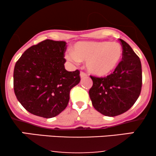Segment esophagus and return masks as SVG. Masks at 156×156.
I'll return each mask as SVG.
<instances>
[{
  "instance_id": "1",
  "label": "esophagus",
  "mask_w": 156,
  "mask_h": 156,
  "mask_svg": "<svg viewBox=\"0 0 156 156\" xmlns=\"http://www.w3.org/2000/svg\"><path fill=\"white\" fill-rule=\"evenodd\" d=\"M80 78H85V77H87V75L86 74V73H84V72H80Z\"/></svg>"
}]
</instances>
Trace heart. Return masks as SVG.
Here are the masks:
<instances>
[{
    "label": "heart",
    "instance_id": "1",
    "mask_svg": "<svg viewBox=\"0 0 156 156\" xmlns=\"http://www.w3.org/2000/svg\"><path fill=\"white\" fill-rule=\"evenodd\" d=\"M122 49L117 42H79L73 47V53H68V60L79 63L87 62L89 73L95 76H108L120 62Z\"/></svg>",
    "mask_w": 156,
    "mask_h": 156
}]
</instances>
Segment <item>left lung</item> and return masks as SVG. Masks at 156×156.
Returning a JSON list of instances; mask_svg holds the SVG:
<instances>
[{"instance_id":"left-lung-1","label":"left lung","mask_w":156,"mask_h":156,"mask_svg":"<svg viewBox=\"0 0 156 156\" xmlns=\"http://www.w3.org/2000/svg\"><path fill=\"white\" fill-rule=\"evenodd\" d=\"M122 58L112 74L104 78L90 76L89 89L92 105L98 112L115 117L131 108L137 101L142 86L141 61L131 47L119 39Z\"/></svg>"}]
</instances>
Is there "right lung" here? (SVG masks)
Wrapping results in <instances>:
<instances>
[{
    "instance_id": "obj_1",
    "label": "right lung",
    "mask_w": 156,
    "mask_h": 156,
    "mask_svg": "<svg viewBox=\"0 0 156 156\" xmlns=\"http://www.w3.org/2000/svg\"><path fill=\"white\" fill-rule=\"evenodd\" d=\"M64 41L45 39L27 49L14 69L17 99L32 114L52 118L67 106L71 89L79 83L80 72L64 68Z\"/></svg>"
}]
</instances>
